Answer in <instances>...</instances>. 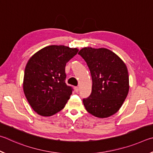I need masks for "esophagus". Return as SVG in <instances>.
Wrapping results in <instances>:
<instances>
[{
    "label": "esophagus",
    "instance_id": "1",
    "mask_svg": "<svg viewBox=\"0 0 153 153\" xmlns=\"http://www.w3.org/2000/svg\"><path fill=\"white\" fill-rule=\"evenodd\" d=\"M74 90H75V91H76V93L79 92V87H74Z\"/></svg>",
    "mask_w": 153,
    "mask_h": 153
}]
</instances>
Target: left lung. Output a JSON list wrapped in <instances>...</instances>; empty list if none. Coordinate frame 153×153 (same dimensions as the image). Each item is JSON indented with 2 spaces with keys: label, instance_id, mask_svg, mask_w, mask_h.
I'll return each mask as SVG.
<instances>
[{
  "label": "left lung",
  "instance_id": "left-lung-1",
  "mask_svg": "<svg viewBox=\"0 0 153 153\" xmlns=\"http://www.w3.org/2000/svg\"><path fill=\"white\" fill-rule=\"evenodd\" d=\"M86 62L92 78V91L82 100L86 110L100 118L119 110L129 91L127 67L120 57L106 48H84L78 53Z\"/></svg>",
  "mask_w": 153,
  "mask_h": 153
}]
</instances>
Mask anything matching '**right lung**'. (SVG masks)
<instances>
[{"label": "right lung", "mask_w": 153, "mask_h": 153, "mask_svg": "<svg viewBox=\"0 0 153 153\" xmlns=\"http://www.w3.org/2000/svg\"><path fill=\"white\" fill-rule=\"evenodd\" d=\"M78 51L64 45H50L36 52L27 62L23 91L38 114L51 116L64 108L73 91L65 82V66Z\"/></svg>", "instance_id": "1"}]
</instances>
